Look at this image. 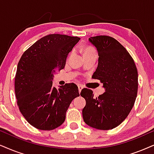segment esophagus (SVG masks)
I'll return each mask as SVG.
<instances>
[{
	"label": "esophagus",
	"mask_w": 154,
	"mask_h": 154,
	"mask_svg": "<svg viewBox=\"0 0 154 154\" xmlns=\"http://www.w3.org/2000/svg\"><path fill=\"white\" fill-rule=\"evenodd\" d=\"M83 89V86L82 85H78V89H79V92H81V91H82V89Z\"/></svg>",
	"instance_id": "obj_1"
}]
</instances>
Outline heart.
Returning <instances> with one entry per match:
<instances>
[{
	"label": "heart",
	"mask_w": 154,
	"mask_h": 154,
	"mask_svg": "<svg viewBox=\"0 0 154 154\" xmlns=\"http://www.w3.org/2000/svg\"><path fill=\"white\" fill-rule=\"evenodd\" d=\"M93 51H94V50H93L92 48H87L85 50V53H86V52H93Z\"/></svg>",
	"instance_id": "heart-1"
}]
</instances>
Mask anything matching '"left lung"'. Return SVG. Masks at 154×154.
I'll return each mask as SVG.
<instances>
[{
	"label": "left lung",
	"mask_w": 154,
	"mask_h": 154,
	"mask_svg": "<svg viewBox=\"0 0 154 154\" xmlns=\"http://www.w3.org/2000/svg\"><path fill=\"white\" fill-rule=\"evenodd\" d=\"M89 41L98 51V66L93 79L103 83L105 92L97 97L84 88L86 100L84 122L92 128L109 130L124 122L133 108L138 91V71L133 58L116 39L107 35L91 37Z\"/></svg>",
	"instance_id": "obj_1"
}]
</instances>
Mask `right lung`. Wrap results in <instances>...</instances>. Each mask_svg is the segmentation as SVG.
Segmentation results:
<instances>
[{"instance_id": "right-lung-1", "label": "right lung", "mask_w": 154, "mask_h": 154, "mask_svg": "<svg viewBox=\"0 0 154 154\" xmlns=\"http://www.w3.org/2000/svg\"><path fill=\"white\" fill-rule=\"evenodd\" d=\"M80 38L50 34L40 38L22 54L15 77L17 104L27 122L36 129L50 131L65 120L66 112L78 87L74 83L56 89L53 73L64 69L66 58Z\"/></svg>"}]
</instances>
